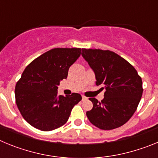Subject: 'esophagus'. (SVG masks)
<instances>
[{"instance_id":"1","label":"esophagus","mask_w":158,"mask_h":158,"mask_svg":"<svg viewBox=\"0 0 158 158\" xmlns=\"http://www.w3.org/2000/svg\"><path fill=\"white\" fill-rule=\"evenodd\" d=\"M87 100V97L85 96H82V100Z\"/></svg>"}]
</instances>
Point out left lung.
I'll use <instances>...</instances> for the list:
<instances>
[{"label": "left lung", "instance_id": "obj_1", "mask_svg": "<svg viewBox=\"0 0 158 158\" xmlns=\"http://www.w3.org/2000/svg\"><path fill=\"white\" fill-rule=\"evenodd\" d=\"M82 56L96 75V85L105 89L104 98L93 102L86 112L89 120L101 130H112L126 123L140 102L142 81L136 69L118 54L100 49H82Z\"/></svg>", "mask_w": 158, "mask_h": 158}]
</instances>
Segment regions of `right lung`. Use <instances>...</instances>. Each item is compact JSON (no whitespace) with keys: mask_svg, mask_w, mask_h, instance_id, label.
<instances>
[{"mask_svg":"<svg viewBox=\"0 0 158 158\" xmlns=\"http://www.w3.org/2000/svg\"><path fill=\"white\" fill-rule=\"evenodd\" d=\"M81 55V48H54L33 60L23 70L15 88L20 114L32 127L50 131L62 127L81 96L58 94L60 81Z\"/></svg>","mask_w":158,"mask_h":158,"instance_id":"add662e5","label":"right lung"}]
</instances>
